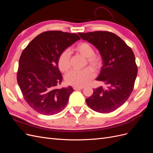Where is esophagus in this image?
<instances>
[{
	"instance_id": "34e87169",
	"label": "esophagus",
	"mask_w": 153,
	"mask_h": 153,
	"mask_svg": "<svg viewBox=\"0 0 153 153\" xmlns=\"http://www.w3.org/2000/svg\"><path fill=\"white\" fill-rule=\"evenodd\" d=\"M83 88H84V87H76V86H74L73 87V89L75 90H80V89H82Z\"/></svg>"
}]
</instances>
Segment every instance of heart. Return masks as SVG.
Wrapping results in <instances>:
<instances>
[{
    "label": "heart",
    "mask_w": 153,
    "mask_h": 153,
    "mask_svg": "<svg viewBox=\"0 0 153 153\" xmlns=\"http://www.w3.org/2000/svg\"><path fill=\"white\" fill-rule=\"evenodd\" d=\"M73 50L86 57V64L88 63L95 69L101 66L102 59L100 55L94 54V49L89 43L85 42L78 43L73 48ZM57 64L60 71L63 73H66L70 69V52L68 50H64L59 54ZM94 75L93 69L87 67L81 70H73L69 72L66 75L65 80L69 85L80 87L89 84Z\"/></svg>",
    "instance_id": "b5f03b06"
}]
</instances>
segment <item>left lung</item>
I'll return each instance as SVG.
<instances>
[{
  "label": "left lung",
  "mask_w": 153,
  "mask_h": 153,
  "mask_svg": "<svg viewBox=\"0 0 153 153\" xmlns=\"http://www.w3.org/2000/svg\"><path fill=\"white\" fill-rule=\"evenodd\" d=\"M78 34L98 50L103 66L96 80L107 85L106 89L100 86L93 89V94L86 99V103L97 112H112L126 102L133 89L137 75L135 55L131 48L112 32Z\"/></svg>",
  "instance_id": "left-lung-1"
}]
</instances>
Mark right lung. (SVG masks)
Here are the masks:
<instances>
[{
  "mask_svg": "<svg viewBox=\"0 0 153 153\" xmlns=\"http://www.w3.org/2000/svg\"><path fill=\"white\" fill-rule=\"evenodd\" d=\"M80 38L76 34L47 31L32 39L19 60L17 82L24 98L37 112L52 115L62 111L74 91L58 88L62 80L59 54Z\"/></svg>",
  "mask_w": 153,
  "mask_h": 153,
  "instance_id": "obj_1",
  "label": "right lung"
}]
</instances>
